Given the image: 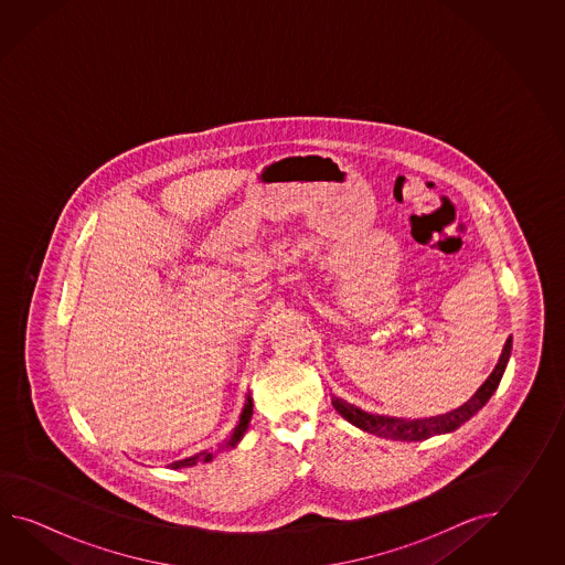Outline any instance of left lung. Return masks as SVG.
<instances>
[{
    "label": "left lung",
    "instance_id": "obj_1",
    "mask_svg": "<svg viewBox=\"0 0 565 565\" xmlns=\"http://www.w3.org/2000/svg\"><path fill=\"white\" fill-rule=\"evenodd\" d=\"M511 348H513V337L507 339L503 353L497 361L491 375L487 377V382L480 385L475 392V396L470 397L467 404L458 406L452 412H446L440 416L433 418H418V420H409V418H394V416H380V414H370L363 409L349 404L343 397L331 396L333 408L353 426H358L363 433L375 434L382 438L390 440H404V443H416V440H426L436 434L455 433L465 422L470 420L477 412H479L489 399H491L494 390L499 387V382L503 377L507 361L511 358Z\"/></svg>",
    "mask_w": 565,
    "mask_h": 565
}]
</instances>
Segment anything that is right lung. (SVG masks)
<instances>
[{"label": "right lung", "instance_id": "add662e5", "mask_svg": "<svg viewBox=\"0 0 565 565\" xmlns=\"http://www.w3.org/2000/svg\"><path fill=\"white\" fill-rule=\"evenodd\" d=\"M253 396L248 394V396H246V404H244V408H242L241 420H238L236 428L230 434L228 440L220 446V448L230 450V448H234V446L241 443L242 436L248 430V424H250V418H253ZM214 457H216V455H212V452H207V450H202V452H198V455H193V457L183 458V460H178V462H171L169 467H171V469H185V467H195L198 462H210Z\"/></svg>", "mask_w": 565, "mask_h": 565}]
</instances>
